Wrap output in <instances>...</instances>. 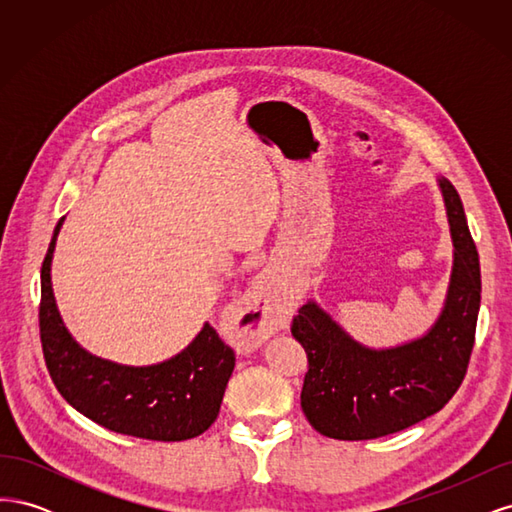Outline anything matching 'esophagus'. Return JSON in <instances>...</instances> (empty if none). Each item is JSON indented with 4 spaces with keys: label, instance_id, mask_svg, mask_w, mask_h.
<instances>
[{
    "label": "esophagus",
    "instance_id": "34e87169",
    "mask_svg": "<svg viewBox=\"0 0 512 512\" xmlns=\"http://www.w3.org/2000/svg\"><path fill=\"white\" fill-rule=\"evenodd\" d=\"M288 305L267 277H260L247 290L241 309V348L252 350L275 331L286 327Z\"/></svg>",
    "mask_w": 512,
    "mask_h": 512
}]
</instances>
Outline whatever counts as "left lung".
<instances>
[{
  "instance_id": "8db88e82",
  "label": "left lung",
  "mask_w": 512,
  "mask_h": 512,
  "mask_svg": "<svg viewBox=\"0 0 512 512\" xmlns=\"http://www.w3.org/2000/svg\"><path fill=\"white\" fill-rule=\"evenodd\" d=\"M440 188L455 262L444 309L425 337L371 350L312 301L292 318V337L307 354L301 408L322 436L374 440L408 429L440 412L466 378L480 307L478 252L453 183L440 179Z\"/></svg>"
}]
</instances>
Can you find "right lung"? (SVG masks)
<instances>
[{
	"mask_svg": "<svg viewBox=\"0 0 512 512\" xmlns=\"http://www.w3.org/2000/svg\"><path fill=\"white\" fill-rule=\"evenodd\" d=\"M59 220L40 273V342L51 380L68 404L123 436L181 442L200 436L218 418L235 350L205 324L175 359L128 367L98 359L74 342L61 322L51 288V258Z\"/></svg>",
	"mask_w": 512,
	"mask_h": 512,
	"instance_id": "right-lung-1",
	"label": "right lung"
}]
</instances>
